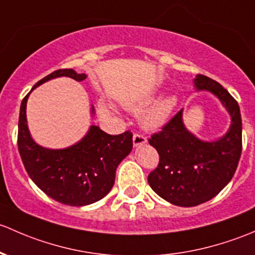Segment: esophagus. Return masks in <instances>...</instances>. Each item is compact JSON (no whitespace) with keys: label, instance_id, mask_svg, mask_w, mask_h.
<instances>
[{"label":"esophagus","instance_id":"esophagus-1","mask_svg":"<svg viewBox=\"0 0 255 255\" xmlns=\"http://www.w3.org/2000/svg\"><path fill=\"white\" fill-rule=\"evenodd\" d=\"M132 142L135 147H140V146H142L143 143L147 142V138L142 135V133H135L132 137Z\"/></svg>","mask_w":255,"mask_h":255}]
</instances>
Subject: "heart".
<instances>
[{
  "label": "heart",
  "instance_id": "b5f03b06",
  "mask_svg": "<svg viewBox=\"0 0 255 255\" xmlns=\"http://www.w3.org/2000/svg\"><path fill=\"white\" fill-rule=\"evenodd\" d=\"M177 104L178 98L174 94H168L156 101V94L149 93L140 101L128 104L127 107L133 112H141L146 108L141 117L143 128L147 130H159L167 124L177 108Z\"/></svg>",
  "mask_w": 255,
  "mask_h": 255
}]
</instances>
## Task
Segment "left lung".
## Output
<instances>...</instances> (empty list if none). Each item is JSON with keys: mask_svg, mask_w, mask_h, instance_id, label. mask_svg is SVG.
<instances>
[{"mask_svg": "<svg viewBox=\"0 0 255 255\" xmlns=\"http://www.w3.org/2000/svg\"><path fill=\"white\" fill-rule=\"evenodd\" d=\"M194 87L220 99L231 117L227 132L219 140H200L185 128L182 109L148 138L159 154L158 166L147 178L148 184L162 199L183 207L215 198L231 182L242 153V119L236 99L206 76L196 75Z\"/></svg>", "mask_w": 255, "mask_h": 255, "instance_id": "1", "label": "left lung"}]
</instances>
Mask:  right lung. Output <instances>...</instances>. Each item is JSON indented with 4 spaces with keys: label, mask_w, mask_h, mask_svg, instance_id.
Wrapping results in <instances>:
<instances>
[{
    "label": "right lung",
    "mask_w": 255,
    "mask_h": 255,
    "mask_svg": "<svg viewBox=\"0 0 255 255\" xmlns=\"http://www.w3.org/2000/svg\"><path fill=\"white\" fill-rule=\"evenodd\" d=\"M62 76L78 82L87 78L86 73L72 69L57 70L36 82L31 91ZM30 92L20 104L18 122V151L30 179L46 195L65 205L85 206L103 199L114 185L118 166L132 149V133L109 135L91 125L85 137L75 145L46 148L33 140L28 128L25 109Z\"/></svg>",
    "instance_id": "right-lung-1"
}]
</instances>
